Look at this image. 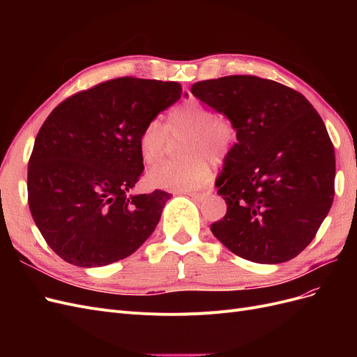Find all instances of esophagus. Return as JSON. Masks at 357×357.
Wrapping results in <instances>:
<instances>
[{
  "instance_id": "1",
  "label": "esophagus",
  "mask_w": 357,
  "mask_h": 357,
  "mask_svg": "<svg viewBox=\"0 0 357 357\" xmlns=\"http://www.w3.org/2000/svg\"><path fill=\"white\" fill-rule=\"evenodd\" d=\"M188 195H189L192 199H195V201H198V202H202L205 198L208 197V193H207V192H189Z\"/></svg>"
}]
</instances>
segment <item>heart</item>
<instances>
[{"label":"heart","instance_id":"1","mask_svg":"<svg viewBox=\"0 0 357 357\" xmlns=\"http://www.w3.org/2000/svg\"><path fill=\"white\" fill-rule=\"evenodd\" d=\"M171 138L186 142L181 146V160H167L147 174L150 186L169 190H189L205 185L211 169L205 158L223 160L236 143L238 132L231 119L215 116L213 109L198 100L174 107L167 126L158 119L149 121L138 135V153L146 165H155L164 158Z\"/></svg>","mask_w":357,"mask_h":357}]
</instances>
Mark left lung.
<instances>
[{"instance_id":"8db88e82","label":"left lung","mask_w":357,"mask_h":357,"mask_svg":"<svg viewBox=\"0 0 357 357\" xmlns=\"http://www.w3.org/2000/svg\"><path fill=\"white\" fill-rule=\"evenodd\" d=\"M192 93L236 126L238 143L215 180L226 214L213 235L256 264H282L314 238L335 193V152L304 95L256 75L192 84Z\"/></svg>"}]
</instances>
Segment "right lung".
Instances as JSON below:
<instances>
[{
    "instance_id": "obj_1",
    "label": "right lung",
    "mask_w": 357,
    "mask_h": 357,
    "mask_svg": "<svg viewBox=\"0 0 357 357\" xmlns=\"http://www.w3.org/2000/svg\"><path fill=\"white\" fill-rule=\"evenodd\" d=\"M176 82L119 77L62 101L40 128L28 164V204L49 247L75 266L132 255L169 193L129 195L143 176L138 135L180 100Z\"/></svg>"
}]
</instances>
